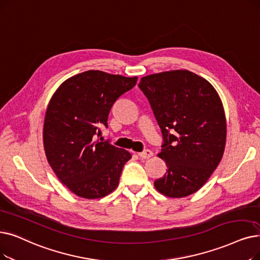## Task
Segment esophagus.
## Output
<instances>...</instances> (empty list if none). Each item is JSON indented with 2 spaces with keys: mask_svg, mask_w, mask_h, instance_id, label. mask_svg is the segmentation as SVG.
Instances as JSON below:
<instances>
[{
  "mask_svg": "<svg viewBox=\"0 0 260 260\" xmlns=\"http://www.w3.org/2000/svg\"><path fill=\"white\" fill-rule=\"evenodd\" d=\"M138 156H139L140 158H142V159H148V158H150V157L153 156V152H152L151 150H145V151H143V152L138 153Z\"/></svg>",
  "mask_w": 260,
  "mask_h": 260,
  "instance_id": "34e87169",
  "label": "esophagus"
}]
</instances>
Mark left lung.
I'll return each mask as SVG.
<instances>
[{"label": "left lung", "instance_id": "obj_1", "mask_svg": "<svg viewBox=\"0 0 260 260\" xmlns=\"http://www.w3.org/2000/svg\"><path fill=\"white\" fill-rule=\"evenodd\" d=\"M164 142L166 174L154 182L164 196L184 198L204 185L220 164L226 141V121L219 94L196 73L175 70L142 77Z\"/></svg>", "mask_w": 260, "mask_h": 260}]
</instances>
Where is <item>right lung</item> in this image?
Returning a JSON list of instances; mask_svg holds the SVG:
<instances>
[{
	"mask_svg": "<svg viewBox=\"0 0 260 260\" xmlns=\"http://www.w3.org/2000/svg\"><path fill=\"white\" fill-rule=\"evenodd\" d=\"M138 77L89 70L64 81L53 94L44 118L43 144L60 182L76 196L100 199L114 191L132 155L101 137L116 101Z\"/></svg>",
	"mask_w": 260,
	"mask_h": 260,
	"instance_id": "add662e5",
	"label": "right lung"
}]
</instances>
